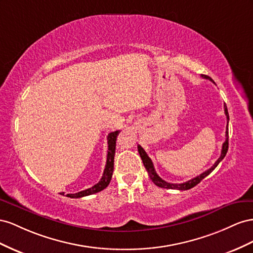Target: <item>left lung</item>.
I'll return each instance as SVG.
<instances>
[{"label": "left lung", "mask_w": 253, "mask_h": 253, "mask_svg": "<svg viewBox=\"0 0 253 253\" xmlns=\"http://www.w3.org/2000/svg\"><path fill=\"white\" fill-rule=\"evenodd\" d=\"M204 78L206 79H209V81L213 82L211 77H209L207 75H201ZM225 107V113H226V117H227V120H228V123H229V113H228V109H227V106L225 105L223 106ZM228 147H229V132H228V125H227V129H226V141L223 142L222 144V148H221V154H220V157L218 158V160L216 161L213 167H211L210 169H209L208 170L204 171L203 174H200L199 176L195 177L191 180H189V181L186 182H183V183H169V182H167L165 180H163L161 177H159V175L156 172L155 170V168H154V163L153 161H151V159L148 157V155L146 154V151L144 150L142 148V146L138 145V150H139V154L141 156V159L143 161V164L144 167H145L148 175L150 177V179L153 180V182L159 186V187H163V189H174V190H180V191H185V190H190L192 189V187H194L195 185H197L201 180H203L204 178H206L208 175H210L211 172L215 169V168L217 167V165L219 164V162L222 160L223 158H225V156L227 155V151H228Z\"/></svg>", "instance_id": "obj_1"}]
</instances>
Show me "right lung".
<instances>
[{"instance_id":"add662e5","label":"right lung","mask_w":253,"mask_h":253,"mask_svg":"<svg viewBox=\"0 0 253 253\" xmlns=\"http://www.w3.org/2000/svg\"><path fill=\"white\" fill-rule=\"evenodd\" d=\"M120 130L110 132L107 136V141H108V151H107V162H106V167L104 169V174L102 179L99 180V182L96 183L95 185H93L90 189H86L84 191L78 192L75 194H67V196L70 198H81L84 196H89V195L98 193L100 191H103L104 189L108 186V184L110 183V180L112 177V172H113V165H114V154H115V144H117V136L119 135ZM62 193L61 195H63Z\"/></svg>"}]
</instances>
